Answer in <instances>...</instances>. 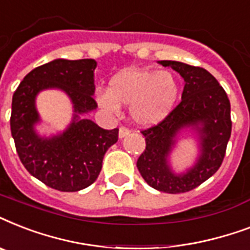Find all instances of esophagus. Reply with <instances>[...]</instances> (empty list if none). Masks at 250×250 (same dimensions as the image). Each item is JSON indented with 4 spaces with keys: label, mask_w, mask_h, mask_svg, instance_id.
Here are the masks:
<instances>
[{
    "label": "esophagus",
    "mask_w": 250,
    "mask_h": 250,
    "mask_svg": "<svg viewBox=\"0 0 250 250\" xmlns=\"http://www.w3.org/2000/svg\"><path fill=\"white\" fill-rule=\"evenodd\" d=\"M129 128H127V127H125V125H122L121 128H119V137L121 139H123L125 136H127V135H129Z\"/></svg>",
    "instance_id": "esophagus-1"
}]
</instances>
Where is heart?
Here are the masks:
<instances>
[{
  "instance_id": "1",
  "label": "heart",
  "mask_w": 250,
  "mask_h": 250,
  "mask_svg": "<svg viewBox=\"0 0 250 250\" xmlns=\"http://www.w3.org/2000/svg\"><path fill=\"white\" fill-rule=\"evenodd\" d=\"M178 93V80L170 71L129 68L114 76L109 90L98 94V102L111 113H118L119 105L129 106L133 121L150 125L170 113Z\"/></svg>"
}]
</instances>
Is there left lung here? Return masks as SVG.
Listing matches in <instances>:
<instances>
[{
  "label": "left lung",
  "mask_w": 250,
  "mask_h": 250,
  "mask_svg": "<svg viewBox=\"0 0 250 250\" xmlns=\"http://www.w3.org/2000/svg\"><path fill=\"white\" fill-rule=\"evenodd\" d=\"M160 63L179 72L186 85L182 101L160 123L141 131L146 146L136 166L145 182L154 189L184 193L197 188L221 167L232 128L231 105L225 89L205 68L176 61H161ZM189 125L200 133L202 154L190 170L176 175L167 164V157L174 145V136Z\"/></svg>",
  "instance_id": "obj_1"
}]
</instances>
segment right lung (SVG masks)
<instances>
[{"label": "right lung", "mask_w": 250, "mask_h": 250, "mask_svg": "<svg viewBox=\"0 0 250 250\" xmlns=\"http://www.w3.org/2000/svg\"><path fill=\"white\" fill-rule=\"evenodd\" d=\"M94 60H56L27 74L13 94L10 128L19 158L29 174L61 192H76L98 178L106 150L118 141L119 129H104L80 114L97 107L94 101ZM60 87L74 104L76 117L62 135L42 139L33 125L38 121L36 94Z\"/></svg>", "instance_id": "obj_1"}]
</instances>
